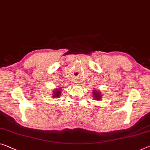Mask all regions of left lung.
I'll return each mask as SVG.
<instances>
[{"mask_svg": "<svg viewBox=\"0 0 150 150\" xmlns=\"http://www.w3.org/2000/svg\"><path fill=\"white\" fill-rule=\"evenodd\" d=\"M93 96H94V100H101L102 99V93H100V91H95V90H94L93 92Z\"/></svg>", "mask_w": 150, "mask_h": 150, "instance_id": "left-lung-1", "label": "left lung"}]
</instances>
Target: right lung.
<instances>
[{"label":"right lung","instance_id":"1","mask_svg":"<svg viewBox=\"0 0 150 150\" xmlns=\"http://www.w3.org/2000/svg\"><path fill=\"white\" fill-rule=\"evenodd\" d=\"M61 88H56L54 91V93H53V94H52V96L54 97V98H59V96H61Z\"/></svg>","mask_w":150,"mask_h":150}]
</instances>
